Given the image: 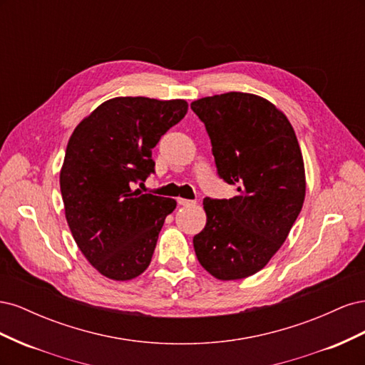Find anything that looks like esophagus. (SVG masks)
<instances>
[{
	"instance_id": "obj_1",
	"label": "esophagus",
	"mask_w": 365,
	"mask_h": 365,
	"mask_svg": "<svg viewBox=\"0 0 365 365\" xmlns=\"http://www.w3.org/2000/svg\"><path fill=\"white\" fill-rule=\"evenodd\" d=\"M178 204L182 205V207H189V205H193L195 201H190V200H184V197H178Z\"/></svg>"
}]
</instances>
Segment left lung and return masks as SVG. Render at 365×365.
<instances>
[{
    "label": "left lung",
    "instance_id": "left-lung-1",
    "mask_svg": "<svg viewBox=\"0 0 365 365\" xmlns=\"http://www.w3.org/2000/svg\"><path fill=\"white\" fill-rule=\"evenodd\" d=\"M190 108L205 125L219 178L237 190L230 200H204L196 257L219 280L250 277L279 251L302 212L300 145L289 120L263 97L233 91Z\"/></svg>",
    "mask_w": 365,
    "mask_h": 365
}]
</instances>
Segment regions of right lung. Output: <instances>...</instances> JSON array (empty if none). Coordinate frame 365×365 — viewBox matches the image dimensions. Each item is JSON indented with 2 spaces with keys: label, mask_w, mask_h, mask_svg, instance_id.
<instances>
[{
  "label": "right lung",
  "mask_w": 365,
  "mask_h": 365,
  "mask_svg": "<svg viewBox=\"0 0 365 365\" xmlns=\"http://www.w3.org/2000/svg\"><path fill=\"white\" fill-rule=\"evenodd\" d=\"M187 108L181 98L115 97L70 137L61 170L65 217L86 260L108 279L132 280L149 267L176 201L134 189L155 172L152 149Z\"/></svg>",
  "instance_id": "add662e5"
}]
</instances>
